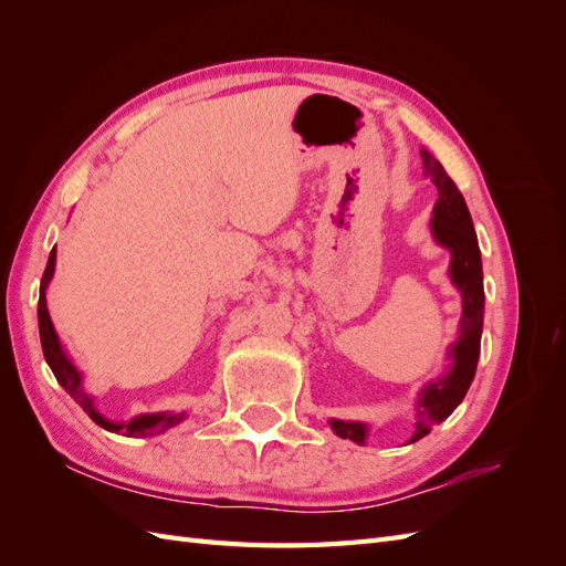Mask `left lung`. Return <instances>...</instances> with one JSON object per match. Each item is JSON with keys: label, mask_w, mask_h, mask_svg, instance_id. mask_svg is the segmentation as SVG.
<instances>
[{"label": "left lung", "mask_w": 566, "mask_h": 566, "mask_svg": "<svg viewBox=\"0 0 566 566\" xmlns=\"http://www.w3.org/2000/svg\"><path fill=\"white\" fill-rule=\"evenodd\" d=\"M422 163L427 175L432 177L439 198L434 205L432 233L437 243L451 252V281L462 295L460 335L449 352L451 370L441 375L437 382H430L418 397L416 434L410 443L432 432V427L447 420L474 380L479 361V347H482V325H484V283H482V252H479L476 233L465 198L458 191L447 169L437 163L430 153L422 150ZM333 432L342 439L366 443L368 427L364 422L331 420Z\"/></svg>", "instance_id": "left-lung-1"}]
</instances>
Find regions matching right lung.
Instances as JSON below:
<instances>
[{
    "mask_svg": "<svg viewBox=\"0 0 566 566\" xmlns=\"http://www.w3.org/2000/svg\"><path fill=\"white\" fill-rule=\"evenodd\" d=\"M54 266H56V250H51L46 269H44V276H42V283H40L38 321H40L42 352H44V358H46L51 373L56 375L59 385L80 403L84 413H87L98 427H104V430H108V432H117V434H125V437H153V434H163L165 430H169V427L179 424L186 418V413H150V416L134 418L132 422H111L98 413L96 406H94V399L82 389V375L71 364V358H67L65 352L61 349V342H59V335L54 331V323H51L49 312H46L44 293H46V285H49L51 276H54Z\"/></svg>",
    "mask_w": 566,
    "mask_h": 566,
    "instance_id": "obj_1",
    "label": "right lung"
}]
</instances>
